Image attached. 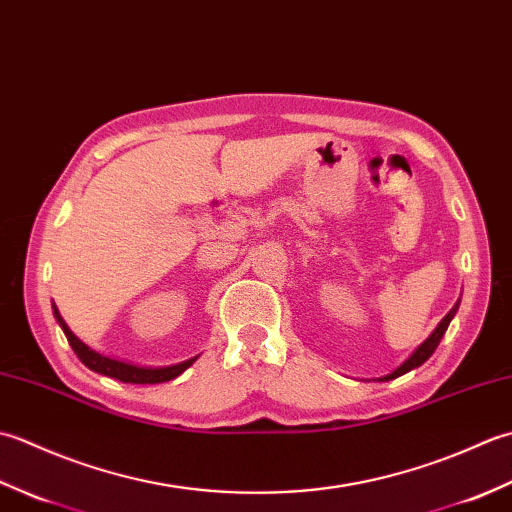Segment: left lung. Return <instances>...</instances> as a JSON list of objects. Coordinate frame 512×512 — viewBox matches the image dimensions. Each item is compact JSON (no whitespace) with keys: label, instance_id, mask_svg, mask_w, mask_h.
Wrapping results in <instances>:
<instances>
[{"label":"left lung","instance_id":"left-lung-1","mask_svg":"<svg viewBox=\"0 0 512 512\" xmlns=\"http://www.w3.org/2000/svg\"><path fill=\"white\" fill-rule=\"evenodd\" d=\"M458 308H460V299L455 301V306L447 312V317H444L438 325H436V330H433L427 339H424L416 350H413L411 354H409V358L407 361H402L394 372L391 374H387V376H383V378H378L380 383H385V380H391V378H398V376H402V374H407V372H411V369H416V367H420L424 361H427V358L436 352V347H438V343H440V339L444 336V332H447V328H449V323L453 321V317H455V312H458Z\"/></svg>","mask_w":512,"mask_h":512}]
</instances>
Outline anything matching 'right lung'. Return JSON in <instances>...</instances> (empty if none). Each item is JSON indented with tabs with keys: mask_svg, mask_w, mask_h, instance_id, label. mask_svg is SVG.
<instances>
[{
	"mask_svg": "<svg viewBox=\"0 0 512 512\" xmlns=\"http://www.w3.org/2000/svg\"><path fill=\"white\" fill-rule=\"evenodd\" d=\"M52 314L54 319H57V323L61 325V330L65 334V339H68V343L72 345L74 354L81 358V363L85 367H90L92 372L96 374H103V376H110V378H118L123 380V383H134V385H156V383H167V380H173L178 378L184 369L191 367L195 361H198V356L189 358V361H182V363H176V365H167V367H140V365H134V363H125V361H118V358H112V356H105L101 352L92 350L90 345H85L79 336H76L70 328L68 323L63 321L59 308L54 306L52 301Z\"/></svg>",
	"mask_w": 512,
	"mask_h": 512,
	"instance_id": "right-lung-1",
	"label": "right lung"
}]
</instances>
